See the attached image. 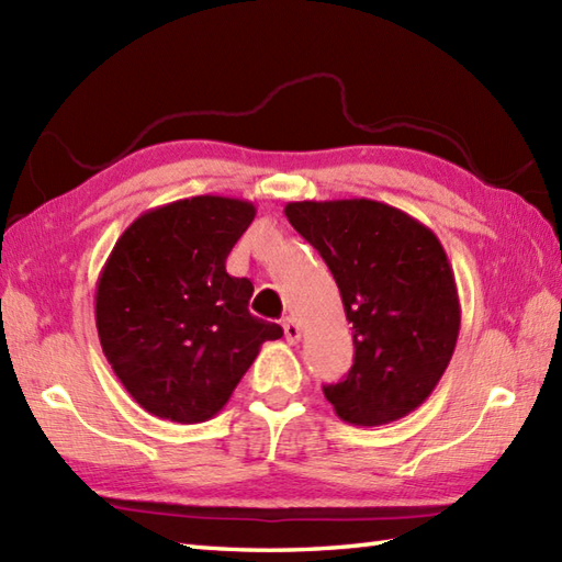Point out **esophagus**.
<instances>
[{
	"label": "esophagus",
	"instance_id": "34e87169",
	"mask_svg": "<svg viewBox=\"0 0 562 562\" xmlns=\"http://www.w3.org/2000/svg\"><path fill=\"white\" fill-rule=\"evenodd\" d=\"M282 328H284V338H288L290 345L302 340V328H300V324H296V318H292V316L284 318L282 321Z\"/></svg>",
	"mask_w": 562,
	"mask_h": 562
}]
</instances>
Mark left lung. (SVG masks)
<instances>
[{
	"label": "left lung",
	"instance_id": "8db88e82",
	"mask_svg": "<svg viewBox=\"0 0 562 562\" xmlns=\"http://www.w3.org/2000/svg\"><path fill=\"white\" fill-rule=\"evenodd\" d=\"M290 224L326 260L352 324L355 364L324 393L340 420L376 427L427 401L457 348L461 304L435 232L386 202L302 200Z\"/></svg>",
	"mask_w": 562,
	"mask_h": 562
}]
</instances>
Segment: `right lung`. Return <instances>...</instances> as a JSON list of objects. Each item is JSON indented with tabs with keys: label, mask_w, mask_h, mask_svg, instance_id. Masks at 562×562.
Segmentation results:
<instances>
[{
	"label": "right lung",
	"mask_w": 562,
	"mask_h": 562,
	"mask_svg": "<svg viewBox=\"0 0 562 562\" xmlns=\"http://www.w3.org/2000/svg\"><path fill=\"white\" fill-rule=\"evenodd\" d=\"M256 217L248 200L195 195L147 210L97 282L105 360L142 408L193 425L217 415L278 324L248 312L254 284L226 256Z\"/></svg>",
	"instance_id": "add662e5"
}]
</instances>
